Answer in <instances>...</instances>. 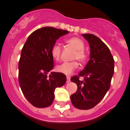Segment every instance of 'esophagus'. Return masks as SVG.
Returning <instances> with one entry per match:
<instances>
[{
    "label": "esophagus",
    "mask_w": 130,
    "mask_h": 130,
    "mask_svg": "<svg viewBox=\"0 0 130 130\" xmlns=\"http://www.w3.org/2000/svg\"><path fill=\"white\" fill-rule=\"evenodd\" d=\"M66 79H67V83H69L70 82V79L71 77L69 76H66Z\"/></svg>",
    "instance_id": "1"
}]
</instances>
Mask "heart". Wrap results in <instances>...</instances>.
<instances>
[{"label":"heart","instance_id":"heart-1","mask_svg":"<svg viewBox=\"0 0 130 130\" xmlns=\"http://www.w3.org/2000/svg\"><path fill=\"white\" fill-rule=\"evenodd\" d=\"M66 42L73 49L76 50L73 56V59H77L81 63H84L87 59L86 53H85V45L83 41L79 37H71L66 41ZM62 48L61 45L56 42L52 46L51 53L53 58L56 61H59L61 57ZM78 63L77 61H72L69 62H63L61 64L57 66L56 71L59 73H62L66 75L71 74L73 72L78 68Z\"/></svg>","mask_w":130,"mask_h":130}]
</instances>
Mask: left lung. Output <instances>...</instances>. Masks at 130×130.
Wrapping results in <instances>:
<instances>
[{
  "label": "left lung",
  "mask_w": 130,
  "mask_h": 130,
  "mask_svg": "<svg viewBox=\"0 0 130 130\" xmlns=\"http://www.w3.org/2000/svg\"><path fill=\"white\" fill-rule=\"evenodd\" d=\"M90 47V59L85 69L77 76L71 78L77 86L71 101L74 107L79 109H89L101 101L110 88L114 73L115 61L109 48L96 36L83 34ZM79 77H83L80 81Z\"/></svg>",
  "instance_id": "left-lung-1"
}]
</instances>
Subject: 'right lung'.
Instances as JSON below:
<instances>
[{
	"label": "right lung",
	"instance_id": "obj_1",
	"mask_svg": "<svg viewBox=\"0 0 130 130\" xmlns=\"http://www.w3.org/2000/svg\"><path fill=\"white\" fill-rule=\"evenodd\" d=\"M68 30L44 27L33 32L25 42L19 62V82L25 98L37 108L53 103L54 91L66 82V76L51 72L54 60L51 53L57 39L68 34Z\"/></svg>",
	"mask_w": 130,
	"mask_h": 130
}]
</instances>
